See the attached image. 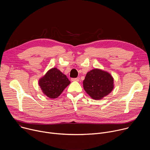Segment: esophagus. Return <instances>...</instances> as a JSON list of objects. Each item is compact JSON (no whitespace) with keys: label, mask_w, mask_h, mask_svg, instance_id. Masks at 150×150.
Masks as SVG:
<instances>
[{"label":"esophagus","mask_w":150,"mask_h":150,"mask_svg":"<svg viewBox=\"0 0 150 150\" xmlns=\"http://www.w3.org/2000/svg\"><path fill=\"white\" fill-rule=\"evenodd\" d=\"M79 78H72L71 79V81H79Z\"/></svg>","instance_id":"1"}]
</instances>
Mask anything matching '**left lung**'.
Returning a JSON list of instances; mask_svg holds the SVG:
<instances>
[{
  "label": "left lung",
  "mask_w": 150,
  "mask_h": 150,
  "mask_svg": "<svg viewBox=\"0 0 150 150\" xmlns=\"http://www.w3.org/2000/svg\"><path fill=\"white\" fill-rule=\"evenodd\" d=\"M83 87L93 99L101 100L113 91L114 79L108 72L94 68L87 72L83 81Z\"/></svg>",
  "instance_id": "left-lung-1"
}]
</instances>
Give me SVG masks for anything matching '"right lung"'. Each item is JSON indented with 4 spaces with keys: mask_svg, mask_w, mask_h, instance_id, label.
Masks as SVG:
<instances>
[{
    "mask_svg": "<svg viewBox=\"0 0 150 150\" xmlns=\"http://www.w3.org/2000/svg\"><path fill=\"white\" fill-rule=\"evenodd\" d=\"M70 83L67 76L56 68L49 69L38 81L42 93L52 99L57 98Z\"/></svg>",
    "mask_w": 150,
    "mask_h": 150,
    "instance_id": "right-lung-1",
    "label": "right lung"
}]
</instances>
